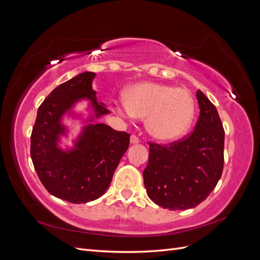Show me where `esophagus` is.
Returning <instances> with one entry per match:
<instances>
[{
  "label": "esophagus",
  "mask_w": 260,
  "mask_h": 260,
  "mask_svg": "<svg viewBox=\"0 0 260 260\" xmlns=\"http://www.w3.org/2000/svg\"><path fill=\"white\" fill-rule=\"evenodd\" d=\"M139 142H140V140H139L138 137H136V136H131L130 137V143L131 144H138Z\"/></svg>",
  "instance_id": "esophagus-1"
}]
</instances>
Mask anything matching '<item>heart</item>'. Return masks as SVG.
<instances>
[{
    "mask_svg": "<svg viewBox=\"0 0 260 260\" xmlns=\"http://www.w3.org/2000/svg\"><path fill=\"white\" fill-rule=\"evenodd\" d=\"M119 112L145 117V129L154 139L172 142L190 129L195 115L192 93L184 88L157 82H140L123 92Z\"/></svg>",
    "mask_w": 260,
    "mask_h": 260,
    "instance_id": "1",
    "label": "heart"
}]
</instances>
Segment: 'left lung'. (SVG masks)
Segmentation results:
<instances>
[{"label": "left lung", "mask_w": 260, "mask_h": 260, "mask_svg": "<svg viewBox=\"0 0 260 260\" xmlns=\"http://www.w3.org/2000/svg\"><path fill=\"white\" fill-rule=\"evenodd\" d=\"M200 117L194 131L169 146L149 143L143 171L148 198L170 210L198 206L214 190L222 175L224 130L215 105L196 92Z\"/></svg>", "instance_id": "obj_1"}]
</instances>
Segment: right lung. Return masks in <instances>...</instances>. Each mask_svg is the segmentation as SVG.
<instances>
[{"label": "right lung", "mask_w": 260, "mask_h": 260, "mask_svg": "<svg viewBox=\"0 0 260 260\" xmlns=\"http://www.w3.org/2000/svg\"><path fill=\"white\" fill-rule=\"evenodd\" d=\"M94 78L95 74L85 72L55 88L39 107L31 133L30 154L39 179L50 194L74 204L92 202L106 192L129 147L128 133L94 122L111 113L98 102ZM82 100L88 102L85 118L74 111ZM66 115L79 119L83 127L73 146L62 149L61 138L69 133L62 122Z\"/></svg>", "instance_id": "add662e5"}]
</instances>
